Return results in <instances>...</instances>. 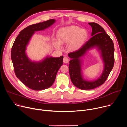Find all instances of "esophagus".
I'll return each mask as SVG.
<instances>
[{"instance_id":"obj_1","label":"esophagus","mask_w":127,"mask_h":127,"mask_svg":"<svg viewBox=\"0 0 127 127\" xmlns=\"http://www.w3.org/2000/svg\"><path fill=\"white\" fill-rule=\"evenodd\" d=\"M69 58L67 57H64V58H63V62L65 63H67L69 62Z\"/></svg>"}]
</instances>
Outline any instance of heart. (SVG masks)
<instances>
[{"instance_id":"heart-1","label":"heart","mask_w":127,"mask_h":127,"mask_svg":"<svg viewBox=\"0 0 127 127\" xmlns=\"http://www.w3.org/2000/svg\"><path fill=\"white\" fill-rule=\"evenodd\" d=\"M88 36L87 31L81 29L76 26H70L60 29L57 33V37L61 43H68L69 48L71 50L78 49L85 42ZM55 44L58 48L60 47V43L56 41Z\"/></svg>"}]
</instances>
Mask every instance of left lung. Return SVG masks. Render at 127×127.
<instances>
[{"label":"left lung","mask_w":127,"mask_h":127,"mask_svg":"<svg viewBox=\"0 0 127 127\" xmlns=\"http://www.w3.org/2000/svg\"><path fill=\"white\" fill-rule=\"evenodd\" d=\"M91 26L92 37L77 50L70 52L68 56L71 58L69 64V71L71 82L81 90H91L99 87L105 83L112 70L114 63L113 42L104 28L96 23H89ZM97 46L101 52L105 62V68L101 76L96 81L88 82L82 78L80 58L91 47Z\"/></svg>","instance_id":"8db88e82"}]
</instances>
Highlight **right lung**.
Here are the masks:
<instances>
[{
  "instance_id": "right-lung-1",
  "label": "right lung",
  "mask_w": 127,
  "mask_h": 127,
  "mask_svg": "<svg viewBox=\"0 0 127 127\" xmlns=\"http://www.w3.org/2000/svg\"><path fill=\"white\" fill-rule=\"evenodd\" d=\"M55 22L54 19H51L25 28L20 31L11 48V58L15 74L29 89L39 91L50 88L63 64V56L58 58L47 57L42 62L36 63L30 61L25 52L34 32L47 28Z\"/></svg>"
}]
</instances>
